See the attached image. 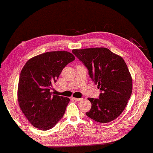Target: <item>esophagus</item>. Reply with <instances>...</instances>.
Returning a JSON list of instances; mask_svg holds the SVG:
<instances>
[{
	"label": "esophagus",
	"instance_id": "1",
	"mask_svg": "<svg viewBox=\"0 0 153 153\" xmlns=\"http://www.w3.org/2000/svg\"><path fill=\"white\" fill-rule=\"evenodd\" d=\"M72 99L75 100H76V101H81V100H83V99H82V98H74V97H73Z\"/></svg>",
	"mask_w": 153,
	"mask_h": 153
}]
</instances>
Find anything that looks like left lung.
Segmentation results:
<instances>
[{"label": "left lung", "mask_w": 153, "mask_h": 153, "mask_svg": "<svg viewBox=\"0 0 153 153\" xmlns=\"http://www.w3.org/2000/svg\"><path fill=\"white\" fill-rule=\"evenodd\" d=\"M72 53L85 64L101 91L99 99L88 98L91 108L86 115L100 123L118 118L132 93V77L125 61L105 47L74 49Z\"/></svg>", "instance_id": "obj_1"}]
</instances>
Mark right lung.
<instances>
[{
    "label": "right lung",
    "mask_w": 153,
    "mask_h": 153,
    "mask_svg": "<svg viewBox=\"0 0 153 153\" xmlns=\"http://www.w3.org/2000/svg\"><path fill=\"white\" fill-rule=\"evenodd\" d=\"M75 60L68 51H51L29 60L21 71L18 100L22 112L35 128L46 131L62 118L70 99L51 92L63 68Z\"/></svg>",
    "instance_id": "right-lung-1"
}]
</instances>
